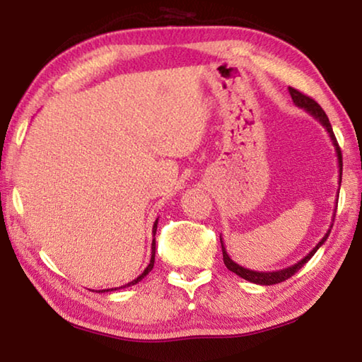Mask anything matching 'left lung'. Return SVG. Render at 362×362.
Wrapping results in <instances>:
<instances>
[{"label": "left lung", "instance_id": "obj_1", "mask_svg": "<svg viewBox=\"0 0 362 362\" xmlns=\"http://www.w3.org/2000/svg\"><path fill=\"white\" fill-rule=\"evenodd\" d=\"M289 94H291V97H292L293 103H296V105H297L298 108H303L306 113H310L311 116H313L315 119L320 121L321 126L324 127V129L327 131L329 137H330V142H332V145L335 146L337 163H339V185H340V183H341V166H343V163H341V151H340L339 144H337V139H335V136H334L332 126H330L327 115L324 113V110H322L320 105H317V103H316L313 99H311V97L305 95V94H302V93H298L297 89L289 88ZM339 189H340V188H339ZM337 196H339V194H337ZM337 201H339V198H337ZM334 217H335V212H334ZM334 217H332V218H334ZM330 230H332V223H330V226H329V230H327L326 235L322 236V240H321L320 243H317L316 246H315L313 249H311L310 252L306 254L302 260H298L297 263H293V265L287 267V268L276 269V272H254V269H249V268H244V267H241V265H238L236 262H233V260L230 259V255H228V252H226V249H225V244H223V241H222V236H220V243H222V252H223V263H225V267L230 269V272L238 274V276L243 278V279L250 281V283H254V284L272 286V284L283 283V281L292 278L293 274H296V273L298 272V269L302 268V267L305 265V263L308 262V260L311 259V257H313V255L316 254V250L320 249L324 243H326V240H327L329 235H330Z\"/></svg>", "mask_w": 362, "mask_h": 362}]
</instances>
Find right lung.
Returning a JSON list of instances; mask_svg holds the SVG:
<instances>
[{
    "mask_svg": "<svg viewBox=\"0 0 362 362\" xmlns=\"http://www.w3.org/2000/svg\"><path fill=\"white\" fill-rule=\"evenodd\" d=\"M156 228H158V218L155 220V223H153V241H151V259H150V263H148V267H146L145 269H144V273L142 274H139V276L134 279V281H131V283H127V284H124V286H121V287H113V289H102V291H95V292H113V291H118V289H124V287H131V286H134V284H137L139 281H142L146 274H148L150 272H151V268H153V265H155V252H156V240H155V235H156Z\"/></svg>",
    "mask_w": 362,
    "mask_h": 362,
    "instance_id": "right-lung-1",
    "label": "right lung"
}]
</instances>
